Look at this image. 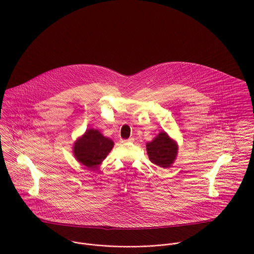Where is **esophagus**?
I'll list each match as a JSON object with an SVG mask.
<instances>
[{
  "instance_id": "1",
  "label": "esophagus",
  "mask_w": 254,
  "mask_h": 254,
  "mask_svg": "<svg viewBox=\"0 0 254 254\" xmlns=\"http://www.w3.org/2000/svg\"><path fill=\"white\" fill-rule=\"evenodd\" d=\"M133 141H134V139H133V138H129L128 140H125L124 142H133Z\"/></svg>"
}]
</instances>
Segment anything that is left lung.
Instances as JSON below:
<instances>
[{"mask_svg": "<svg viewBox=\"0 0 254 254\" xmlns=\"http://www.w3.org/2000/svg\"><path fill=\"white\" fill-rule=\"evenodd\" d=\"M149 160L160 167H170L176 159L178 145L171 140L166 132H160L150 143L146 144Z\"/></svg>", "mask_w": 254, "mask_h": 254, "instance_id": "8db88e82", "label": "left lung"}]
</instances>
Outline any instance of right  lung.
<instances>
[{
    "label": "right lung",
    "instance_id": "1",
    "mask_svg": "<svg viewBox=\"0 0 254 254\" xmlns=\"http://www.w3.org/2000/svg\"><path fill=\"white\" fill-rule=\"evenodd\" d=\"M113 142L98 130L88 129L73 145L75 158L91 169H96L108 156L113 147Z\"/></svg>",
    "mask_w": 254,
    "mask_h": 254
}]
</instances>
